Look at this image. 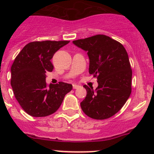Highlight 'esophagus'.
Returning a JSON list of instances; mask_svg holds the SVG:
<instances>
[{
  "instance_id": "1",
  "label": "esophagus",
  "mask_w": 154,
  "mask_h": 154,
  "mask_svg": "<svg viewBox=\"0 0 154 154\" xmlns=\"http://www.w3.org/2000/svg\"><path fill=\"white\" fill-rule=\"evenodd\" d=\"M79 87V86L78 85H77V84H73V88H74V89H75V88H77Z\"/></svg>"
}]
</instances>
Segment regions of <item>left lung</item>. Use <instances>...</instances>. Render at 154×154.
<instances>
[{
	"instance_id": "obj_1",
	"label": "left lung",
	"mask_w": 154,
	"mask_h": 154,
	"mask_svg": "<svg viewBox=\"0 0 154 154\" xmlns=\"http://www.w3.org/2000/svg\"><path fill=\"white\" fill-rule=\"evenodd\" d=\"M73 43L87 51L88 72L98 83L95 90L83 86L87 94L80 103L82 110L93 119H109L123 107L131 94L132 68L127 51L119 42L101 34Z\"/></svg>"
}]
</instances>
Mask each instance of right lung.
I'll list each match as a JSON object with an SVG mask.
<instances>
[{"mask_svg": "<svg viewBox=\"0 0 154 154\" xmlns=\"http://www.w3.org/2000/svg\"><path fill=\"white\" fill-rule=\"evenodd\" d=\"M69 41L32 42L26 45L11 67V86L21 108L29 116L45 117L55 112L72 85L60 82L48 86L46 73L54 66V54Z\"/></svg>", "mask_w": 154, "mask_h": 154, "instance_id": "add662e5", "label": "right lung"}]
</instances>
